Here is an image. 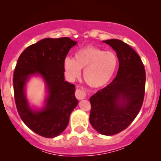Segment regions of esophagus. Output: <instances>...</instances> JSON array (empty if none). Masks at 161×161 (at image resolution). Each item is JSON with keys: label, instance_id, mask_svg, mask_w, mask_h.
Masks as SVG:
<instances>
[{"label": "esophagus", "instance_id": "34e87169", "mask_svg": "<svg viewBox=\"0 0 161 161\" xmlns=\"http://www.w3.org/2000/svg\"><path fill=\"white\" fill-rule=\"evenodd\" d=\"M75 97L78 100H82L84 99L86 97V92L85 90V88H77L76 91H75Z\"/></svg>", "mask_w": 161, "mask_h": 161}]
</instances>
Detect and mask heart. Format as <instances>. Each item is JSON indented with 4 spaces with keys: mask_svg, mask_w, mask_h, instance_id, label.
I'll list each match as a JSON object with an SVG mask.
<instances>
[{
    "mask_svg": "<svg viewBox=\"0 0 161 161\" xmlns=\"http://www.w3.org/2000/svg\"><path fill=\"white\" fill-rule=\"evenodd\" d=\"M118 66V58L113 51H105L95 46H87L75 53L74 59L66 57L64 66L68 76L73 79L80 75L92 88H101L111 80Z\"/></svg>",
    "mask_w": 161,
    "mask_h": 161,
    "instance_id": "b5f03b06",
    "label": "heart"
}]
</instances>
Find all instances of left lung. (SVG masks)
I'll return each mask as SVG.
<instances>
[{"label":"left lung","instance_id":"1","mask_svg":"<svg viewBox=\"0 0 161 161\" xmlns=\"http://www.w3.org/2000/svg\"><path fill=\"white\" fill-rule=\"evenodd\" d=\"M116 51L119 69L115 79L90 97L89 121L100 134L124 130L139 113L145 89V69L139 55L120 40L103 41Z\"/></svg>","mask_w":161,"mask_h":161}]
</instances>
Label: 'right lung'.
I'll return each instance as SVG.
<instances>
[{
    "label": "right lung",
    "mask_w": 161,
    "mask_h": 161,
    "mask_svg": "<svg viewBox=\"0 0 161 161\" xmlns=\"http://www.w3.org/2000/svg\"><path fill=\"white\" fill-rule=\"evenodd\" d=\"M76 42L68 37L44 38L29 46L20 54L14 73V98L18 114L31 130L45 138H54L66 128L72 111L78 104L75 86L64 80V62ZM43 78L49 95L45 107L31 109L25 86L32 75Z\"/></svg>",
    "instance_id": "right-lung-1"
}]
</instances>
